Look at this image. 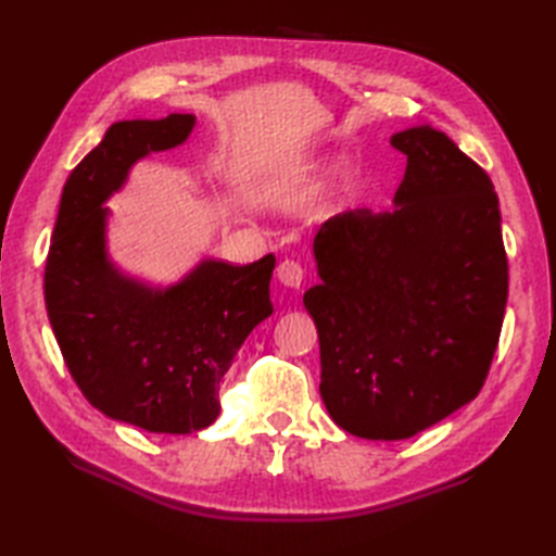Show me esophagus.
<instances>
[{
	"instance_id": "1",
	"label": "esophagus",
	"mask_w": 556,
	"mask_h": 556,
	"mask_svg": "<svg viewBox=\"0 0 556 556\" xmlns=\"http://www.w3.org/2000/svg\"><path fill=\"white\" fill-rule=\"evenodd\" d=\"M303 263L296 257H285L281 263L277 265V277L285 287H301L303 281Z\"/></svg>"
}]
</instances>
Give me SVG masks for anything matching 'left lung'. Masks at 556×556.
Segmentation results:
<instances>
[{
    "label": "left lung",
    "instance_id": "obj_1",
    "mask_svg": "<svg viewBox=\"0 0 556 556\" xmlns=\"http://www.w3.org/2000/svg\"><path fill=\"white\" fill-rule=\"evenodd\" d=\"M396 207L349 210L315 236L323 285L303 296L320 337V394L339 428L406 440L473 401L500 344L509 263L488 172L430 126Z\"/></svg>",
    "mask_w": 556,
    "mask_h": 556
}]
</instances>
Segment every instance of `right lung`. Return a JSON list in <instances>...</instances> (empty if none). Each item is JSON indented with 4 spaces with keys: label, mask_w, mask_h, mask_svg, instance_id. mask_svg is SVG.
Returning a JSON list of instances; mask_svg holds the SVG:
<instances>
[{
    "label": "right lung",
    "mask_w": 556,
    "mask_h": 556,
    "mask_svg": "<svg viewBox=\"0 0 556 556\" xmlns=\"http://www.w3.org/2000/svg\"><path fill=\"white\" fill-rule=\"evenodd\" d=\"M191 128V114L112 124L68 174L45 265L47 315L83 396L164 434L215 422L224 372L271 313V253L241 267L207 260L167 291L124 279L104 257V200L138 157L184 143Z\"/></svg>",
    "instance_id": "obj_1"
}]
</instances>
